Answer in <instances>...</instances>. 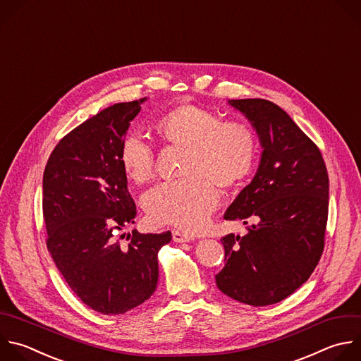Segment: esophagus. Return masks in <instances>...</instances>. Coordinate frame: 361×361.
Wrapping results in <instances>:
<instances>
[{
    "label": "esophagus",
    "instance_id": "1",
    "mask_svg": "<svg viewBox=\"0 0 361 361\" xmlns=\"http://www.w3.org/2000/svg\"><path fill=\"white\" fill-rule=\"evenodd\" d=\"M173 241L174 243H190V241H192V236L191 235H188V233H184V232H181V231H177V229H174L173 231Z\"/></svg>",
    "mask_w": 361,
    "mask_h": 361
}]
</instances>
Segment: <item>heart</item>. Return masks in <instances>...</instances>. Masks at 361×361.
Returning a JSON list of instances; mask_svg holds the SVG:
<instances>
[{
	"label": "heart",
	"mask_w": 361,
	"mask_h": 361,
	"mask_svg": "<svg viewBox=\"0 0 361 361\" xmlns=\"http://www.w3.org/2000/svg\"><path fill=\"white\" fill-rule=\"evenodd\" d=\"M154 129L163 143L185 149L183 174L187 177L146 192L147 218L156 225L200 231L218 207L215 184L232 188L251 174L257 159L255 133L243 122H221L216 113L190 103L166 111ZM120 164L132 181L146 183L154 173V149L132 133L120 147Z\"/></svg>",
	"instance_id": "heart-1"
}]
</instances>
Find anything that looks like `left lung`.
Returning a JSON list of instances; mask_svg holds the SVG:
<instances>
[{"label":"left lung","mask_w":361,"mask_h":361,"mask_svg":"<svg viewBox=\"0 0 361 361\" xmlns=\"http://www.w3.org/2000/svg\"><path fill=\"white\" fill-rule=\"evenodd\" d=\"M228 103L250 120L264 150L255 177L224 215L243 221L248 233L222 236L226 264L215 282L238 302L274 305L299 289L322 257L329 176L317 146L278 104Z\"/></svg>","instance_id":"8db88e82"}]
</instances>
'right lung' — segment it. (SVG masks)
Returning a JSON list of instances; mask_svg holds the SVG:
<instances>
[{"label": "right lung", "instance_id": "obj_1", "mask_svg": "<svg viewBox=\"0 0 361 361\" xmlns=\"http://www.w3.org/2000/svg\"><path fill=\"white\" fill-rule=\"evenodd\" d=\"M147 97L116 103L68 133L44 171L47 247L73 293L103 314H122L146 302L159 281L157 254L171 232L128 235L136 205L120 164V147Z\"/></svg>", "mask_w": 361, "mask_h": 361}]
</instances>
